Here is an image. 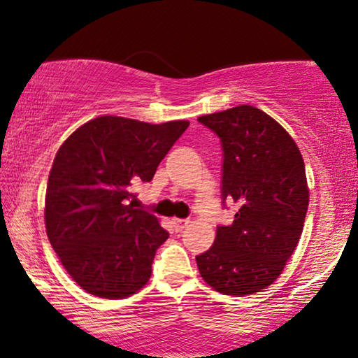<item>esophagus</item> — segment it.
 Segmentation results:
<instances>
[{
    "instance_id": "obj_1",
    "label": "esophagus",
    "mask_w": 358,
    "mask_h": 358,
    "mask_svg": "<svg viewBox=\"0 0 358 358\" xmlns=\"http://www.w3.org/2000/svg\"><path fill=\"white\" fill-rule=\"evenodd\" d=\"M173 224L176 231H182L189 224V220H179V217H176V220H173Z\"/></svg>"
}]
</instances>
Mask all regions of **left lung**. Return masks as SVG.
<instances>
[{"label":"left lung","mask_w":358,"mask_h":358,"mask_svg":"<svg viewBox=\"0 0 358 358\" xmlns=\"http://www.w3.org/2000/svg\"><path fill=\"white\" fill-rule=\"evenodd\" d=\"M221 141V196L239 211L217 226L213 245L196 255L205 282L224 295L260 292L279 278L302 236L308 210L305 164L294 138L255 106L200 116Z\"/></svg>","instance_id":"1"}]
</instances>
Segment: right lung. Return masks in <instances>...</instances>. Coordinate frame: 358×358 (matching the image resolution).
Here are the masks:
<instances>
[{
	"instance_id": "obj_1",
	"label": "right lung",
	"mask_w": 358,
	"mask_h": 358,
	"mask_svg": "<svg viewBox=\"0 0 358 358\" xmlns=\"http://www.w3.org/2000/svg\"><path fill=\"white\" fill-rule=\"evenodd\" d=\"M187 127L189 121L100 116L61 145L46 185V234L85 292L124 299L148 282L169 234L153 215L134 208L132 190L153 179Z\"/></svg>"
}]
</instances>
